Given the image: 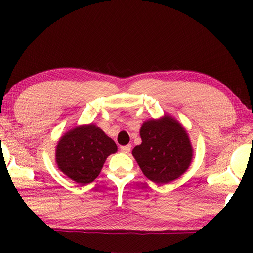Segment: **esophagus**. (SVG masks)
<instances>
[{
	"label": "esophagus",
	"instance_id": "34e87169",
	"mask_svg": "<svg viewBox=\"0 0 253 253\" xmlns=\"http://www.w3.org/2000/svg\"><path fill=\"white\" fill-rule=\"evenodd\" d=\"M130 148H131L130 145H125V146H121V151H122L123 153L128 154V153L130 152Z\"/></svg>",
	"mask_w": 253,
	"mask_h": 253
}]
</instances>
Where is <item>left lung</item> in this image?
<instances>
[{
    "instance_id": "8db88e82",
    "label": "left lung",
    "mask_w": 253,
    "mask_h": 253,
    "mask_svg": "<svg viewBox=\"0 0 253 253\" xmlns=\"http://www.w3.org/2000/svg\"><path fill=\"white\" fill-rule=\"evenodd\" d=\"M142 144L132 149L145 176L156 184L174 181L192 160V146L184 128L170 117L148 121L140 128Z\"/></svg>"
}]
</instances>
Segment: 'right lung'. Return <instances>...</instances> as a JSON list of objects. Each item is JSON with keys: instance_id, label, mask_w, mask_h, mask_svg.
<instances>
[{"instance_id": "right-lung-1", "label": "right lung", "mask_w": 253, "mask_h": 253, "mask_svg": "<svg viewBox=\"0 0 253 253\" xmlns=\"http://www.w3.org/2000/svg\"><path fill=\"white\" fill-rule=\"evenodd\" d=\"M116 151L114 140L91 124L75 128L59 140L55 161L61 172L84 185L97 178L107 156Z\"/></svg>"}]
</instances>
